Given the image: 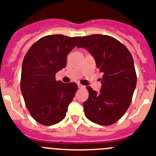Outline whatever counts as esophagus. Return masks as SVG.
Returning a JSON list of instances; mask_svg holds the SVG:
<instances>
[{
	"label": "esophagus",
	"mask_w": 156,
	"mask_h": 156,
	"mask_svg": "<svg viewBox=\"0 0 156 156\" xmlns=\"http://www.w3.org/2000/svg\"><path fill=\"white\" fill-rule=\"evenodd\" d=\"M78 89H83V88H85V86H82V85H81L80 83H78Z\"/></svg>",
	"instance_id": "34e87169"
}]
</instances>
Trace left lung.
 Here are the masks:
<instances>
[{
    "label": "left lung",
    "mask_w": 156,
    "mask_h": 156,
    "mask_svg": "<svg viewBox=\"0 0 156 156\" xmlns=\"http://www.w3.org/2000/svg\"><path fill=\"white\" fill-rule=\"evenodd\" d=\"M82 47L93 55L103 73L100 93L86 87L89 98L83 103L85 115L93 122L110 126L122 117L132 101L136 85L133 56L122 43L108 35L82 37L78 44V48Z\"/></svg>",
    "instance_id": "left-lung-1"
}]
</instances>
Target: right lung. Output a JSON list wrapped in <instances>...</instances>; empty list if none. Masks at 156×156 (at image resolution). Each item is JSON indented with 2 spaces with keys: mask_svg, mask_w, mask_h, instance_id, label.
Here are the masks:
<instances>
[{
  "mask_svg": "<svg viewBox=\"0 0 156 156\" xmlns=\"http://www.w3.org/2000/svg\"><path fill=\"white\" fill-rule=\"evenodd\" d=\"M80 37L61 34L44 36L28 50L22 65L20 89L30 115L44 126L62 121L73 101L78 86L55 80V74L66 67L67 54Z\"/></svg>",
  "mask_w": 156,
  "mask_h": 156,
  "instance_id": "add662e5",
  "label": "right lung"
}]
</instances>
